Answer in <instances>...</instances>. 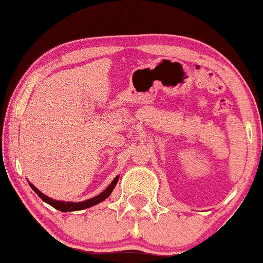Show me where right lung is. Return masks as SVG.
<instances>
[{
  "instance_id": "add662e5",
  "label": "right lung",
  "mask_w": 263,
  "mask_h": 263,
  "mask_svg": "<svg viewBox=\"0 0 263 263\" xmlns=\"http://www.w3.org/2000/svg\"><path fill=\"white\" fill-rule=\"evenodd\" d=\"M118 179H119V176H117L115 179L112 180V183L109 184V185L107 186L101 194H99V195L95 197H91V199H87L85 201H80V202H70V201L53 200V199H51V197L45 195V194H42L41 191L39 190L36 186L32 185L31 183H29V185H30L31 189L37 194L39 197H41V200L45 201V202L48 203V205L54 207V209L58 211H62V212H72V211H80V210L89 209V207H92V206L97 205V203L102 202L103 200H106L107 197L111 195L113 189H115L117 183H118Z\"/></svg>"
}]
</instances>
